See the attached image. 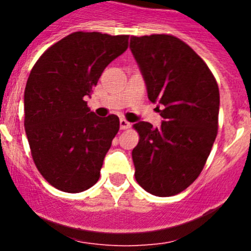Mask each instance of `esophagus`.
<instances>
[{"label": "esophagus", "instance_id": "34e87169", "mask_svg": "<svg viewBox=\"0 0 251 251\" xmlns=\"http://www.w3.org/2000/svg\"><path fill=\"white\" fill-rule=\"evenodd\" d=\"M119 124H121V129H128V128L130 127V123L127 121V119L124 118H121V121H119Z\"/></svg>", "mask_w": 251, "mask_h": 251}]
</instances>
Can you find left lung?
<instances>
[{
  "instance_id": "left-lung-1",
  "label": "left lung",
  "mask_w": 251,
  "mask_h": 251,
  "mask_svg": "<svg viewBox=\"0 0 251 251\" xmlns=\"http://www.w3.org/2000/svg\"><path fill=\"white\" fill-rule=\"evenodd\" d=\"M130 51L147 86L148 99L163 118L133 126L137 182L159 197L179 194L201 174L217 134L220 93L208 66L172 35L130 36Z\"/></svg>"
}]
</instances>
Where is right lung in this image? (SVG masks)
Listing matches in <instances>:
<instances>
[{"label": "right lung", "instance_id": "obj_1", "mask_svg": "<svg viewBox=\"0 0 251 251\" xmlns=\"http://www.w3.org/2000/svg\"><path fill=\"white\" fill-rule=\"evenodd\" d=\"M128 37L73 32L50 46L28 75L24 108L31 154L40 174L60 191H85L99 179L119 118L95 115L85 97L127 50Z\"/></svg>", "mask_w": 251, "mask_h": 251}]
</instances>
